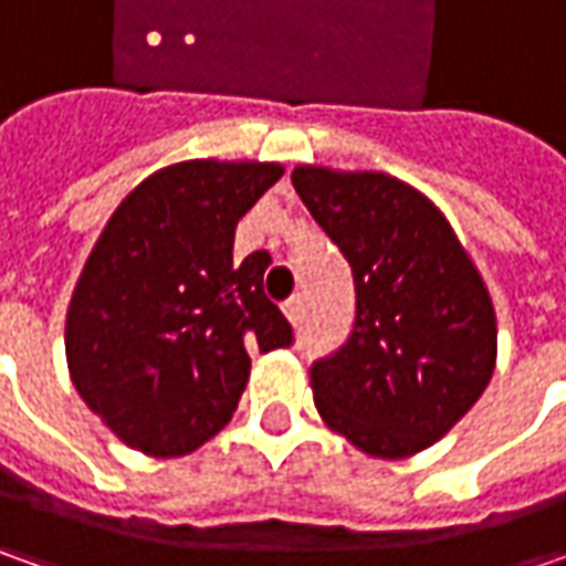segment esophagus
<instances>
[{"instance_id": "34e87169", "label": "esophagus", "mask_w": 566, "mask_h": 566, "mask_svg": "<svg viewBox=\"0 0 566 566\" xmlns=\"http://www.w3.org/2000/svg\"><path fill=\"white\" fill-rule=\"evenodd\" d=\"M283 312H286V317H290L293 324H298V317H302V298H298V295L286 298V302H283Z\"/></svg>"}]
</instances>
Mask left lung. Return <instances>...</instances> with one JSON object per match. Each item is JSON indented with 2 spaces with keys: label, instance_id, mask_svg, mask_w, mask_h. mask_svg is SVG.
Here are the masks:
<instances>
[{
  "label": "left lung",
  "instance_id": "8db88e82",
  "mask_svg": "<svg viewBox=\"0 0 566 566\" xmlns=\"http://www.w3.org/2000/svg\"><path fill=\"white\" fill-rule=\"evenodd\" d=\"M293 186L356 290L346 343L308 368L317 412L371 457L419 453L489 387V290L441 210L400 179L298 166Z\"/></svg>",
  "mask_w": 566,
  "mask_h": 566
}]
</instances>
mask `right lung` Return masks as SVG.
Segmentation results:
<instances>
[{"instance_id":"right-lung-1","label":"right lung","mask_w":566,"mask_h":566,"mask_svg":"<svg viewBox=\"0 0 566 566\" xmlns=\"http://www.w3.org/2000/svg\"><path fill=\"white\" fill-rule=\"evenodd\" d=\"M280 176L276 164L166 166L103 229L69 305L65 349L81 400L128 447L191 453L235 412L249 353L295 343L264 295L271 254L232 264L235 223Z\"/></svg>"}]
</instances>
